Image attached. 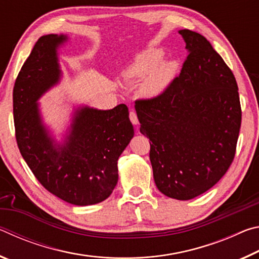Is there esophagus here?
Instances as JSON below:
<instances>
[{"instance_id": "esophagus-1", "label": "esophagus", "mask_w": 259, "mask_h": 259, "mask_svg": "<svg viewBox=\"0 0 259 259\" xmlns=\"http://www.w3.org/2000/svg\"><path fill=\"white\" fill-rule=\"evenodd\" d=\"M129 117H130V121L133 124H138V117H137V113L135 111H131L129 113Z\"/></svg>"}]
</instances>
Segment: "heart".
Instances as JSON below:
<instances>
[{"mask_svg":"<svg viewBox=\"0 0 259 259\" xmlns=\"http://www.w3.org/2000/svg\"><path fill=\"white\" fill-rule=\"evenodd\" d=\"M163 57V51L151 48L136 56L126 68V77L138 78L146 75L140 83V93L145 97H155L163 93L175 76L176 64L172 61L161 63Z\"/></svg>","mask_w":259,"mask_h":259,"instance_id":"heart-1","label":"heart"}]
</instances>
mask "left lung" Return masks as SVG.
Segmentation results:
<instances>
[{
  "mask_svg": "<svg viewBox=\"0 0 259 259\" xmlns=\"http://www.w3.org/2000/svg\"><path fill=\"white\" fill-rule=\"evenodd\" d=\"M187 57L163 93L137 99L140 133L150 138L157 188L169 198L190 200L217 184L234 160L241 105L233 73L210 42L179 30Z\"/></svg>",
  "mask_w": 259,
  "mask_h": 259,
  "instance_id": "8db88e82",
  "label": "left lung"
}]
</instances>
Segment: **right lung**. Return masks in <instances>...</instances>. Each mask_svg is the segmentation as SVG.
<instances>
[{
  "label": "right lung",
  "instance_id": "right-lung-1",
  "mask_svg": "<svg viewBox=\"0 0 259 259\" xmlns=\"http://www.w3.org/2000/svg\"><path fill=\"white\" fill-rule=\"evenodd\" d=\"M65 40L64 35L41 36L16 78V140L46 190L68 203L89 205L107 199L116 186L117 160L134 137V126L124 104L109 111L84 107L76 113L66 145H52L35 102L59 80L56 49Z\"/></svg>",
  "mask_w": 259,
  "mask_h": 259
}]
</instances>
